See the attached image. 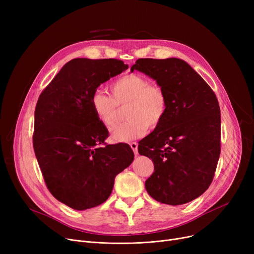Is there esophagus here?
<instances>
[{"mask_svg":"<svg viewBox=\"0 0 254 254\" xmlns=\"http://www.w3.org/2000/svg\"><path fill=\"white\" fill-rule=\"evenodd\" d=\"M129 146H130V148L132 149V151H134V153L138 154V143L131 142V143H129Z\"/></svg>","mask_w":254,"mask_h":254,"instance_id":"obj_1","label":"esophagus"}]
</instances>
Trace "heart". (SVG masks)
<instances>
[{"mask_svg": "<svg viewBox=\"0 0 254 254\" xmlns=\"http://www.w3.org/2000/svg\"><path fill=\"white\" fill-rule=\"evenodd\" d=\"M111 97L102 91L93 92L91 108L97 119L106 127H112L119 119L120 110H125L126 123L111 130L113 142H128L138 139L154 129L164 122L169 101L163 86L150 83L136 73H127L116 78L110 85Z\"/></svg>", "mask_w": 254, "mask_h": 254, "instance_id": "1", "label": "heart"}]
</instances>
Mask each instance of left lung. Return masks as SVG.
<instances>
[{
	"label": "left lung",
	"mask_w": 254,
	"mask_h": 254,
	"mask_svg": "<svg viewBox=\"0 0 254 254\" xmlns=\"http://www.w3.org/2000/svg\"><path fill=\"white\" fill-rule=\"evenodd\" d=\"M137 70L167 92L164 122L139 142L138 151L153 162L145 189L155 201L182 205L203 194L220 155V109L214 91L182 60L139 59Z\"/></svg>",
	"instance_id": "1"
}]
</instances>
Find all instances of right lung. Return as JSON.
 Wrapping results in <instances>:
<instances>
[{
    "mask_svg": "<svg viewBox=\"0 0 254 254\" xmlns=\"http://www.w3.org/2000/svg\"><path fill=\"white\" fill-rule=\"evenodd\" d=\"M127 68L115 59H74L38 99L33 136L37 161L51 194L72 209L103 204L116 175L134 161L127 144L102 146L109 132L90 104L102 83Z\"/></svg>",
    "mask_w": 254,
    "mask_h": 254,
    "instance_id": "obj_1",
    "label": "right lung"
}]
</instances>
